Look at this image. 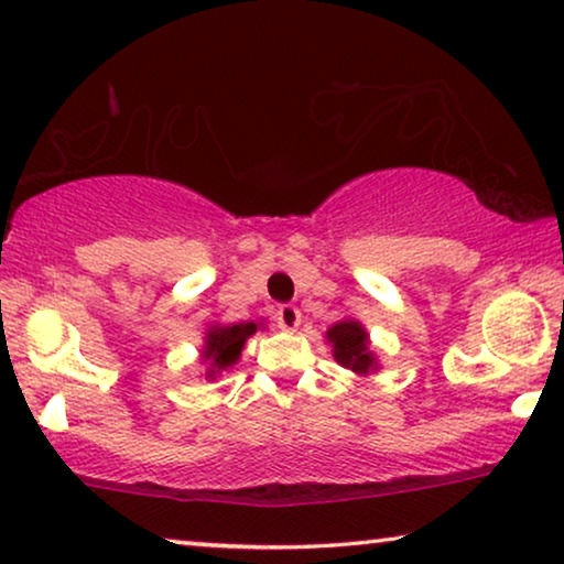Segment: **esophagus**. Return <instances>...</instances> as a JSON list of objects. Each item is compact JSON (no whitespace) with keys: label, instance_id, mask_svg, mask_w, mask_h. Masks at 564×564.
I'll return each instance as SVG.
<instances>
[{"label":"esophagus","instance_id":"34e87169","mask_svg":"<svg viewBox=\"0 0 564 564\" xmlns=\"http://www.w3.org/2000/svg\"><path fill=\"white\" fill-rule=\"evenodd\" d=\"M275 324H279L283 332H296L301 324V311L291 304H283L275 311Z\"/></svg>","mask_w":564,"mask_h":564}]
</instances>
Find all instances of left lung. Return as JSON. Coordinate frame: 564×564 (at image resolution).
Here are the masks:
<instances>
[{"label":"left lung","mask_w":564,"mask_h":564,"mask_svg":"<svg viewBox=\"0 0 564 564\" xmlns=\"http://www.w3.org/2000/svg\"><path fill=\"white\" fill-rule=\"evenodd\" d=\"M329 341L334 344L336 362L355 369V372L365 375L372 367V351L367 349V332L357 322H339L334 324L329 332Z\"/></svg>","instance_id":"left-lung-1"}]
</instances>
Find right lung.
<instances>
[{
	"label": "right lung",
	"mask_w": 564,
	"mask_h": 564,
	"mask_svg": "<svg viewBox=\"0 0 564 564\" xmlns=\"http://www.w3.org/2000/svg\"><path fill=\"white\" fill-rule=\"evenodd\" d=\"M258 326L253 322L248 324H232V326H220V329H213L207 334V347H205V359L213 365V372H220V369H228L235 365V359L240 357L242 344L250 334H256Z\"/></svg>",
	"instance_id": "add662e5"
}]
</instances>
